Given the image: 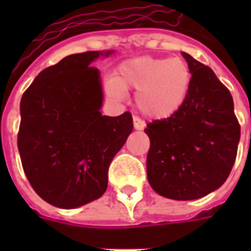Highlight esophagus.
Here are the masks:
<instances>
[{
  "label": "esophagus",
  "instance_id": "1",
  "mask_svg": "<svg viewBox=\"0 0 251 251\" xmlns=\"http://www.w3.org/2000/svg\"><path fill=\"white\" fill-rule=\"evenodd\" d=\"M133 124H134V129L136 130H142L144 129V124H142L138 117H133Z\"/></svg>",
  "mask_w": 251,
  "mask_h": 251
}]
</instances>
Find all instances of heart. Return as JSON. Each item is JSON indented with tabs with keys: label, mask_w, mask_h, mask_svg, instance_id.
Masks as SVG:
<instances>
[{
	"label": "heart",
	"mask_w": 251,
	"mask_h": 251,
	"mask_svg": "<svg viewBox=\"0 0 251 251\" xmlns=\"http://www.w3.org/2000/svg\"><path fill=\"white\" fill-rule=\"evenodd\" d=\"M191 72L181 59L140 56L118 67L109 83L110 94L122 98L125 90H137L136 104L149 120H167L184 103Z\"/></svg>",
	"instance_id": "1"
}]
</instances>
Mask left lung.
<instances>
[{"mask_svg":"<svg viewBox=\"0 0 251 251\" xmlns=\"http://www.w3.org/2000/svg\"><path fill=\"white\" fill-rule=\"evenodd\" d=\"M191 76L177 113L149 122V184L174 200L203 198L221 187L235 163L241 126L228 88L210 67L183 52Z\"/></svg>","mask_w":251,"mask_h":251,"instance_id":"left-lung-1","label":"left lung"}]
</instances>
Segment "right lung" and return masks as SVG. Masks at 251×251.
Wrapping results in <instances>:
<instances>
[{
  "mask_svg": "<svg viewBox=\"0 0 251 251\" xmlns=\"http://www.w3.org/2000/svg\"><path fill=\"white\" fill-rule=\"evenodd\" d=\"M111 52L64 57L23 94L21 164L36 194L59 208H76L104 194L110 163L133 130L129 111L100 114V75L91 63Z\"/></svg>",
  "mask_w": 251,
  "mask_h": 251,
  "instance_id": "1",
  "label": "right lung"
}]
</instances>
